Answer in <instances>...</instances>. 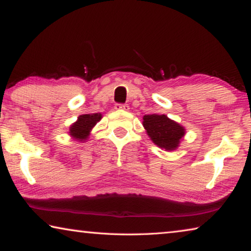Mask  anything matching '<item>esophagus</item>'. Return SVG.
<instances>
[{
    "mask_svg": "<svg viewBox=\"0 0 251 251\" xmlns=\"http://www.w3.org/2000/svg\"><path fill=\"white\" fill-rule=\"evenodd\" d=\"M115 109L116 110H128L129 106L127 104H116L115 105Z\"/></svg>",
    "mask_w": 251,
    "mask_h": 251,
    "instance_id": "esophagus-1",
    "label": "esophagus"
}]
</instances>
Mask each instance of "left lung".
Returning <instances> with one entry per match:
<instances>
[{
	"mask_svg": "<svg viewBox=\"0 0 251 251\" xmlns=\"http://www.w3.org/2000/svg\"><path fill=\"white\" fill-rule=\"evenodd\" d=\"M143 126L151 142L167 151L177 150L186 134L184 126L168 118L165 114L145 115L143 117Z\"/></svg>",
	"mask_w": 251,
	"mask_h": 251,
	"instance_id": "8db88e82",
	"label": "left lung"
}]
</instances>
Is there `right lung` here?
<instances>
[{
	"mask_svg": "<svg viewBox=\"0 0 251 251\" xmlns=\"http://www.w3.org/2000/svg\"><path fill=\"white\" fill-rule=\"evenodd\" d=\"M101 114H83L77 117V121L70 126L69 134L75 142H86L91 131L97 123L101 120Z\"/></svg>",
	"mask_w": 251,
	"mask_h": 251,
	"instance_id": "1",
	"label": "right lung"
}]
</instances>
